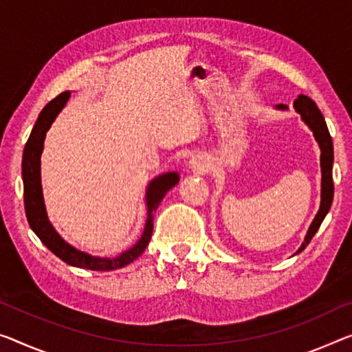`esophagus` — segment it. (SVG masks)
Here are the masks:
<instances>
[{"label": "esophagus", "instance_id": "1", "mask_svg": "<svg viewBox=\"0 0 352 352\" xmlns=\"http://www.w3.org/2000/svg\"><path fill=\"white\" fill-rule=\"evenodd\" d=\"M190 166H192L193 170L203 171L204 168H206V160H204L203 157H199V155H197V157H192V160H190Z\"/></svg>", "mask_w": 352, "mask_h": 352}]
</instances>
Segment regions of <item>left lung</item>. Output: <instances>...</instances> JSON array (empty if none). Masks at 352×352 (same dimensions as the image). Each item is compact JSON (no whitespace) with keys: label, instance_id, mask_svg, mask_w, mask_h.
<instances>
[{"label":"left lung","instance_id":"left-lung-1","mask_svg":"<svg viewBox=\"0 0 352 352\" xmlns=\"http://www.w3.org/2000/svg\"><path fill=\"white\" fill-rule=\"evenodd\" d=\"M278 110H286V105H277ZM294 108L299 113L302 121H304L308 127L311 129L313 135H315L318 144L321 149V206L318 210L315 220L311 221L310 228L307 231L305 241L302 242V245L297 253H300L304 248L310 244L311 237L316 234V231L320 230L324 217H326L329 209L332 206L333 199V179H332V165H333V144L332 137L329 133L327 124L324 121L322 113L320 108L316 107L310 97L300 94L294 100Z\"/></svg>","mask_w":352,"mask_h":352}]
</instances>
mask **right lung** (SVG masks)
I'll return each instance as SVG.
<instances>
[{
    "instance_id": "add662e5",
    "label": "right lung",
    "mask_w": 352,
    "mask_h": 352,
    "mask_svg": "<svg viewBox=\"0 0 352 352\" xmlns=\"http://www.w3.org/2000/svg\"><path fill=\"white\" fill-rule=\"evenodd\" d=\"M70 97V91H64L55 99L48 102L44 110L39 113V118L32 127L28 142L23 149V162H21V177H23V198H25V210L26 219L31 230L36 232L37 237L42 241V244L47 245L48 250H52L55 255L63 259L64 263L70 266L89 269V270H115L121 269L127 264L135 261L144 248L148 247L151 236L154 228V212L157 210L159 204L166 192L179 182L177 173H165L159 177H155L149 182L146 188V208H148V217H146L144 231L140 241L132 248L122 252L121 255L115 258H100L93 256L88 253L80 252L77 248L67 244L56 230L53 228L50 220L47 217V210L44 204V195H42L41 184V154L44 149V140L48 129L55 121L58 113L63 110L67 104Z\"/></svg>"
}]
</instances>
